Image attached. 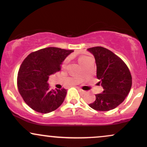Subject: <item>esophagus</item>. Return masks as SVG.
Instances as JSON below:
<instances>
[{
	"instance_id": "esophagus-1",
	"label": "esophagus",
	"mask_w": 147,
	"mask_h": 147,
	"mask_svg": "<svg viewBox=\"0 0 147 147\" xmlns=\"http://www.w3.org/2000/svg\"><path fill=\"white\" fill-rule=\"evenodd\" d=\"M79 91H80L81 92H82V94H85V92H86L85 90H82V89H81V88H79Z\"/></svg>"
}]
</instances>
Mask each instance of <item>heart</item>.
Returning <instances> with one entry per match:
<instances>
[{
    "label": "heart",
    "mask_w": 147,
    "mask_h": 147,
    "mask_svg": "<svg viewBox=\"0 0 147 147\" xmlns=\"http://www.w3.org/2000/svg\"><path fill=\"white\" fill-rule=\"evenodd\" d=\"M86 59V57H80V58L79 59V63H82V62H83Z\"/></svg>",
    "instance_id": "heart-1"
}]
</instances>
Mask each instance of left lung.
Returning <instances> with one entry per match:
<instances>
[{
  "label": "left lung",
  "instance_id": "8db88e82",
  "mask_svg": "<svg viewBox=\"0 0 147 147\" xmlns=\"http://www.w3.org/2000/svg\"><path fill=\"white\" fill-rule=\"evenodd\" d=\"M93 55L97 65V77L104 88L89 106L94 110L108 111L124 102L132 86V77L127 65L111 50L103 47L87 49Z\"/></svg>",
  "mask_w": 147,
  "mask_h": 147
}]
</instances>
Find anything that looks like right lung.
<instances>
[{"mask_svg": "<svg viewBox=\"0 0 147 147\" xmlns=\"http://www.w3.org/2000/svg\"><path fill=\"white\" fill-rule=\"evenodd\" d=\"M74 52L55 47L30 54L18 72L17 86L24 102L33 110L48 113L58 109L66 96L65 89L50 90L49 77L59 72L65 59Z\"/></svg>", "mask_w": 147, "mask_h": 147, "instance_id": "add662e5", "label": "right lung"}]
</instances>
